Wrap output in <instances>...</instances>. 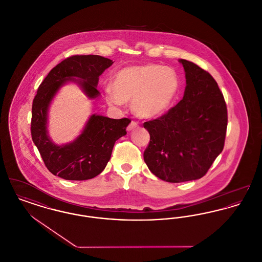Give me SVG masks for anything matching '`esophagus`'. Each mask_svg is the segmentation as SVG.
I'll list each match as a JSON object with an SVG mask.
<instances>
[{"instance_id": "obj_1", "label": "esophagus", "mask_w": 262, "mask_h": 262, "mask_svg": "<svg viewBox=\"0 0 262 262\" xmlns=\"http://www.w3.org/2000/svg\"><path fill=\"white\" fill-rule=\"evenodd\" d=\"M138 126H139L138 123H136L135 121H132L130 123L128 124V126H127V130H128V132H130V130H134V129H135V128H137Z\"/></svg>"}]
</instances>
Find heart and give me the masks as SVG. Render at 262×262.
<instances>
[{"label": "heart", "instance_id": "b5f03b06", "mask_svg": "<svg viewBox=\"0 0 262 262\" xmlns=\"http://www.w3.org/2000/svg\"><path fill=\"white\" fill-rule=\"evenodd\" d=\"M180 80L176 71L167 66L143 64L120 70L112 81V90H106L111 106L132 102L133 111L145 119L165 113L176 99Z\"/></svg>", "mask_w": 262, "mask_h": 262}]
</instances>
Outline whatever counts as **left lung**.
I'll list each match as a JSON object with an SVG mask.
<instances>
[{
  "mask_svg": "<svg viewBox=\"0 0 262 262\" xmlns=\"http://www.w3.org/2000/svg\"><path fill=\"white\" fill-rule=\"evenodd\" d=\"M179 62L186 77L183 99L143 123L150 135L144 162L170 183L202 178L224 149L228 125L227 105L215 79L193 62Z\"/></svg>",
  "mask_w": 262,
  "mask_h": 262,
  "instance_id": "obj_1",
  "label": "left lung"
}]
</instances>
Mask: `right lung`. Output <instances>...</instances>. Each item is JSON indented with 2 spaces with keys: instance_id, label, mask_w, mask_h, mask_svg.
<instances>
[{
  "instance_id": "1",
  "label": "right lung",
  "mask_w": 262,
  "mask_h": 262,
  "mask_svg": "<svg viewBox=\"0 0 262 262\" xmlns=\"http://www.w3.org/2000/svg\"><path fill=\"white\" fill-rule=\"evenodd\" d=\"M112 64L111 59L99 55H73L52 68L39 85L32 102L31 138L53 175L65 180L92 179L105 169L116 140L126 135L129 119L100 115H92L72 142L57 145L47 133L48 108L62 86L68 81L75 82L89 99H96L100 96L99 76Z\"/></svg>"
}]
</instances>
